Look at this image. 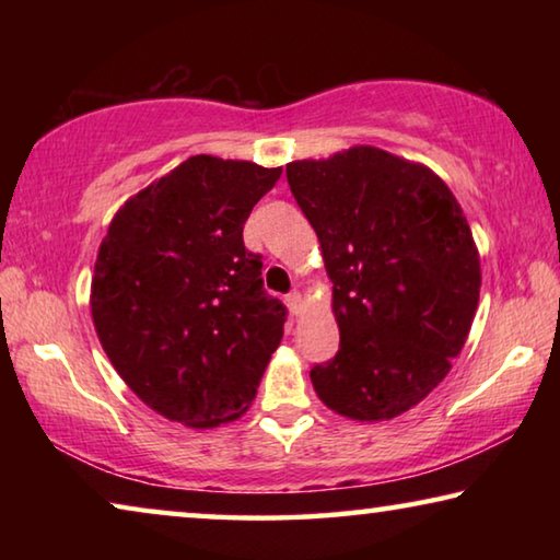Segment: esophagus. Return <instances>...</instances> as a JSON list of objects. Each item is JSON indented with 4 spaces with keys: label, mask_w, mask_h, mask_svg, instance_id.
<instances>
[{
    "label": "esophagus",
    "mask_w": 560,
    "mask_h": 560,
    "mask_svg": "<svg viewBox=\"0 0 560 560\" xmlns=\"http://www.w3.org/2000/svg\"><path fill=\"white\" fill-rule=\"evenodd\" d=\"M287 306H289L291 314H299V311H301V293H299V291H291V293H289V296H287Z\"/></svg>",
    "instance_id": "obj_1"
}]
</instances>
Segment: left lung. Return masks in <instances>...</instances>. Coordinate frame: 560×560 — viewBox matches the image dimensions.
Here are the masks:
<instances>
[{
    "mask_svg": "<svg viewBox=\"0 0 560 560\" xmlns=\"http://www.w3.org/2000/svg\"><path fill=\"white\" fill-rule=\"evenodd\" d=\"M334 281L338 353L311 368L324 405L390 420L450 373L479 303V254L432 170L377 148L287 165Z\"/></svg>",
    "mask_w": 560,
    "mask_h": 560,
    "instance_id": "8db88e82",
    "label": "left lung"
}]
</instances>
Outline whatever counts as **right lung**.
Masks as SVG:
<instances>
[{
  "mask_svg": "<svg viewBox=\"0 0 560 560\" xmlns=\"http://www.w3.org/2000/svg\"><path fill=\"white\" fill-rule=\"evenodd\" d=\"M281 167L192 155L120 207L101 244L91 314L113 368L187 428L236 420L283 336L244 222Z\"/></svg>",
  "mask_w": 560,
  "mask_h": 560,
  "instance_id": "1",
  "label": "right lung"
}]
</instances>
